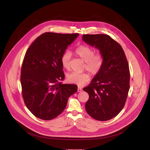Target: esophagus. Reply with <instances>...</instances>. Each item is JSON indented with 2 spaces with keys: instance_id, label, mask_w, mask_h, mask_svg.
Returning <instances> with one entry per match:
<instances>
[{
  "instance_id": "34e87169",
  "label": "esophagus",
  "mask_w": 150,
  "mask_h": 150,
  "mask_svg": "<svg viewBox=\"0 0 150 150\" xmlns=\"http://www.w3.org/2000/svg\"><path fill=\"white\" fill-rule=\"evenodd\" d=\"M82 91V89L81 87L78 88V92H81Z\"/></svg>"
}]
</instances>
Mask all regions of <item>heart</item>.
<instances>
[{"label": "heart", "instance_id": "heart-1", "mask_svg": "<svg viewBox=\"0 0 150 150\" xmlns=\"http://www.w3.org/2000/svg\"><path fill=\"white\" fill-rule=\"evenodd\" d=\"M75 54L85 62L84 69L88 71L93 75H97L101 70L103 63L104 57L101 53H94V50L88 46L81 45L76 48ZM71 54L69 52L64 53L61 57L62 67L67 70H70V61ZM90 74L88 72L81 74L71 73L68 75V82L78 85H82L90 79Z\"/></svg>", "mask_w": 150, "mask_h": 150}]
</instances>
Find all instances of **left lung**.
Instances as JSON below:
<instances>
[{"label":"left lung","instance_id":"8db88e82","mask_svg":"<svg viewBox=\"0 0 150 150\" xmlns=\"http://www.w3.org/2000/svg\"><path fill=\"white\" fill-rule=\"evenodd\" d=\"M82 40L98 49L104 57L100 71L83 88L89 94L85 109L96 120H109L125 105L130 87L129 65L121 46L109 35L83 34Z\"/></svg>","mask_w":150,"mask_h":150}]
</instances>
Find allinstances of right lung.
Here are the masks:
<instances>
[{
	"mask_svg": "<svg viewBox=\"0 0 150 150\" xmlns=\"http://www.w3.org/2000/svg\"><path fill=\"white\" fill-rule=\"evenodd\" d=\"M79 34L45 33L38 37L25 54L21 72L24 103L37 117L52 120L65 109L77 91L75 84H63L62 56Z\"/></svg>",
	"mask_w": 150,
	"mask_h": 150,
	"instance_id": "right-lung-1",
	"label": "right lung"
}]
</instances>
